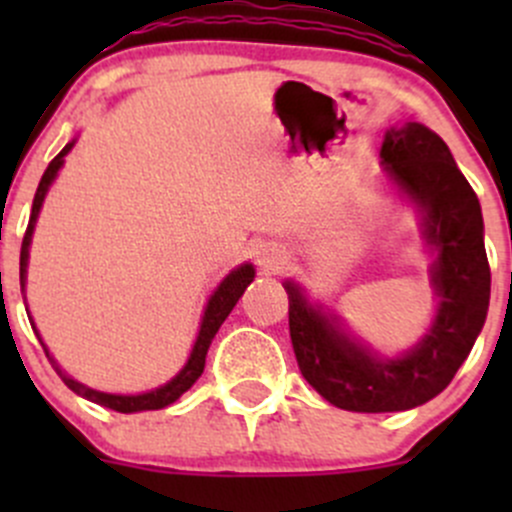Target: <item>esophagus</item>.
<instances>
[{"instance_id":"34e87169","label":"esophagus","mask_w":512,"mask_h":512,"mask_svg":"<svg viewBox=\"0 0 512 512\" xmlns=\"http://www.w3.org/2000/svg\"><path fill=\"white\" fill-rule=\"evenodd\" d=\"M262 270H280L287 262V250L280 245H265L260 250V257H257Z\"/></svg>"}]
</instances>
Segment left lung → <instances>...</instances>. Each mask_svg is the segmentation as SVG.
<instances>
[{"mask_svg":"<svg viewBox=\"0 0 512 512\" xmlns=\"http://www.w3.org/2000/svg\"><path fill=\"white\" fill-rule=\"evenodd\" d=\"M381 165L418 208L423 240L436 252L431 285L438 309L421 342L391 359L374 354L349 337L337 314L285 282L299 371L329 404L359 414L406 411L441 394L471 354L490 302L480 203L443 138L416 121L391 128Z\"/></svg>","mask_w":512,"mask_h":512,"instance_id":"8db88e82","label":"left lung"}]
</instances>
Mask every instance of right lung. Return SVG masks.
<instances>
[{
	"label": "right lung",
	"instance_id": "1",
	"mask_svg": "<svg viewBox=\"0 0 512 512\" xmlns=\"http://www.w3.org/2000/svg\"><path fill=\"white\" fill-rule=\"evenodd\" d=\"M74 143L76 141L66 143L64 151H61L59 156L51 160L49 168H46L44 175H41L39 188H36L32 215H29V225H27V232H24V240H22V257H19V282H22V292H24V285H27L29 245H32L34 225H36V218H39L41 203H44L46 190H49V185L54 183L56 173H59V168H61V165H64V156L71 151V148H74ZM252 280H255V267H252V265H240V267H237V270H232L223 282H220L218 289H215V292L210 294L208 307H205V314H203V322H200L198 339H195L193 352H190L188 361H185V366L178 371V374L173 376V379L168 381V384L158 386V389H153V391H146V394H136V396L106 394V391H96V389H89V386L79 384V381L71 379V376L66 374V371L61 369L59 364H56V359L49 354L46 344L41 342V337H39V332H36V327H32V329H34L36 337H39L41 347H44L46 359L51 361V366H54L56 374L61 376V381H64V384L69 386V389L74 391V394L84 396V399L94 401V404H98V406H106V409L118 411V414H136V411H158V409H165V406H170V404H173V401H178L180 396H183L185 391H188L190 386H193L195 381L200 379V374H203V369H205V356H208L210 342H213V337H215V334H218L220 324L225 322L227 314L232 312V307H235L237 299L242 297V292H245V287L250 285ZM29 322H32V317H29Z\"/></svg>",
	"mask_w": 512,
	"mask_h": 512
}]
</instances>
